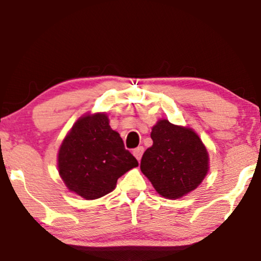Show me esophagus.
Listing matches in <instances>:
<instances>
[{
  "mask_svg": "<svg viewBox=\"0 0 261 261\" xmlns=\"http://www.w3.org/2000/svg\"><path fill=\"white\" fill-rule=\"evenodd\" d=\"M143 151H145V149H143V147L142 146H140V147H137V148H135L134 149V155L135 157H136V160L140 162V160H141V157H142V154H143Z\"/></svg>",
  "mask_w": 261,
  "mask_h": 261,
  "instance_id": "obj_1",
  "label": "esophagus"
}]
</instances>
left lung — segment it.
I'll return each instance as SVG.
<instances>
[{"instance_id": "8db88e82", "label": "left lung", "mask_w": 261, "mask_h": 261, "mask_svg": "<svg viewBox=\"0 0 261 261\" xmlns=\"http://www.w3.org/2000/svg\"><path fill=\"white\" fill-rule=\"evenodd\" d=\"M153 145L145 151L141 172L160 195L179 199L201 184L208 170V153L197 134L189 127L157 121Z\"/></svg>"}]
</instances>
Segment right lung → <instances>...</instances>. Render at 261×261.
I'll return each mask as SVG.
<instances>
[{"instance_id": "add662e5", "label": "right lung", "mask_w": 261, "mask_h": 261, "mask_svg": "<svg viewBox=\"0 0 261 261\" xmlns=\"http://www.w3.org/2000/svg\"><path fill=\"white\" fill-rule=\"evenodd\" d=\"M137 166L104 113L80 118L59 149L60 176L68 190L86 200L109 194L118 179Z\"/></svg>"}]
</instances>
